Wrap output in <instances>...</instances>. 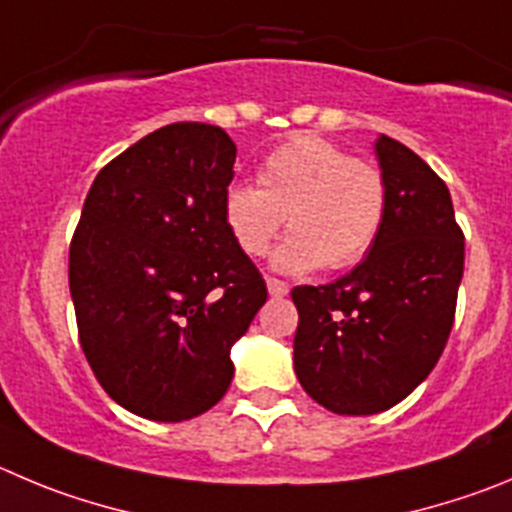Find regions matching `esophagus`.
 Here are the masks:
<instances>
[{
	"label": "esophagus",
	"instance_id": "esophagus-1",
	"mask_svg": "<svg viewBox=\"0 0 512 512\" xmlns=\"http://www.w3.org/2000/svg\"><path fill=\"white\" fill-rule=\"evenodd\" d=\"M267 293H270L272 298H285V295L290 293V285L278 278H267Z\"/></svg>",
	"mask_w": 512,
	"mask_h": 512
}]
</instances>
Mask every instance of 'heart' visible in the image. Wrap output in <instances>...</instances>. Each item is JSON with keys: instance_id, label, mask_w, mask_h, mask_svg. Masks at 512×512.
<instances>
[{"instance_id": "heart-1", "label": "heart", "mask_w": 512, "mask_h": 512, "mask_svg": "<svg viewBox=\"0 0 512 512\" xmlns=\"http://www.w3.org/2000/svg\"><path fill=\"white\" fill-rule=\"evenodd\" d=\"M384 214L381 171L318 136L275 148L257 169V186L232 184L222 202L224 224L245 255H265L288 222L293 234L275 250L272 267L293 275L323 262L343 270L364 260Z\"/></svg>"}]
</instances>
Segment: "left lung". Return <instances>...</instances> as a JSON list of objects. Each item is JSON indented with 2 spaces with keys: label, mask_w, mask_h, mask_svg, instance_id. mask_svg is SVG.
I'll use <instances>...</instances> for the list:
<instances>
[{
  "label": "left lung",
  "mask_w": 512,
  "mask_h": 512,
  "mask_svg": "<svg viewBox=\"0 0 512 512\" xmlns=\"http://www.w3.org/2000/svg\"><path fill=\"white\" fill-rule=\"evenodd\" d=\"M386 214L361 265L328 285L293 288L295 374L333 414L366 417L429 376L455 321L465 234L450 189L412 148L379 136Z\"/></svg>",
  "instance_id": "1"
}]
</instances>
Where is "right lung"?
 I'll return each instance as SVG.
<instances>
[{"label": "right lung", "instance_id": "add662e5", "mask_svg": "<svg viewBox=\"0 0 512 512\" xmlns=\"http://www.w3.org/2000/svg\"><path fill=\"white\" fill-rule=\"evenodd\" d=\"M237 146L171 123L100 169L70 242V295L95 379L123 409L184 422L232 384L229 351L267 300L222 217Z\"/></svg>", "mask_w": 512, "mask_h": 512}]
</instances>
